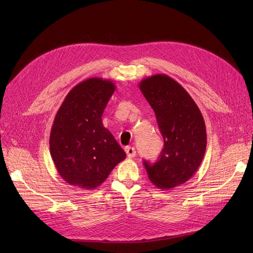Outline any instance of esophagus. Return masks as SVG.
<instances>
[{"instance_id":"1","label":"esophagus","mask_w":253,"mask_h":253,"mask_svg":"<svg viewBox=\"0 0 253 253\" xmlns=\"http://www.w3.org/2000/svg\"><path fill=\"white\" fill-rule=\"evenodd\" d=\"M126 153L128 158H133L136 155V150L134 147H127L126 148Z\"/></svg>"}]
</instances>
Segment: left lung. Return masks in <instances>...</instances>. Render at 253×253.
<instances>
[{
	"label": "left lung",
	"instance_id": "left-lung-1",
	"mask_svg": "<svg viewBox=\"0 0 253 253\" xmlns=\"http://www.w3.org/2000/svg\"><path fill=\"white\" fill-rule=\"evenodd\" d=\"M138 86L155 113L164 138L157 162H144L145 170L153 185L171 190L192 177L203 162L207 147L205 120L192 97L168 75H153Z\"/></svg>",
	"mask_w": 253,
	"mask_h": 253
}]
</instances>
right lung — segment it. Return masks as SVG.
<instances>
[{
  "label": "right lung",
  "instance_id": "obj_1",
  "mask_svg": "<svg viewBox=\"0 0 253 253\" xmlns=\"http://www.w3.org/2000/svg\"><path fill=\"white\" fill-rule=\"evenodd\" d=\"M116 85L91 77L74 86L59 108L51 126L53 165L71 186L94 190L125 160L126 153L102 124V114Z\"/></svg>",
  "mask_w": 253,
  "mask_h": 253
}]
</instances>
